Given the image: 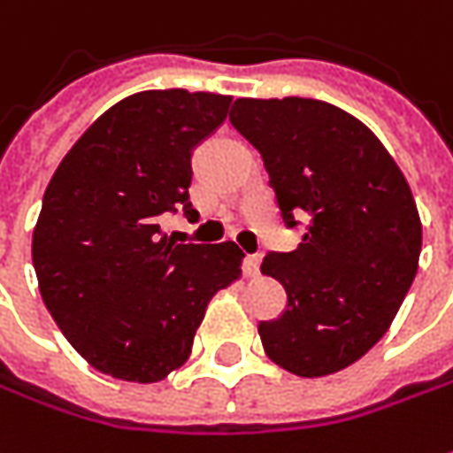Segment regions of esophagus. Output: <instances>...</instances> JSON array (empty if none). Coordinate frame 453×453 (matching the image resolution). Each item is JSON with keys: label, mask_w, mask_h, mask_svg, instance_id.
Wrapping results in <instances>:
<instances>
[{"label": "esophagus", "mask_w": 453, "mask_h": 453, "mask_svg": "<svg viewBox=\"0 0 453 453\" xmlns=\"http://www.w3.org/2000/svg\"><path fill=\"white\" fill-rule=\"evenodd\" d=\"M242 273L248 275V278H257V273H260V257L257 256L242 257Z\"/></svg>", "instance_id": "obj_1"}]
</instances>
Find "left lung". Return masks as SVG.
<instances>
[{
    "label": "left lung",
    "instance_id": "8db88e82",
    "mask_svg": "<svg viewBox=\"0 0 453 453\" xmlns=\"http://www.w3.org/2000/svg\"><path fill=\"white\" fill-rule=\"evenodd\" d=\"M230 122L260 152L286 227L305 223L296 250L263 257L288 296L257 323L263 349L303 379L351 366L388 331L418 268L411 188L381 140L328 102L242 97Z\"/></svg>",
    "mask_w": 453,
    "mask_h": 453
}]
</instances>
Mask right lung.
Masks as SVG:
<instances>
[{
    "label": "right lung",
    "instance_id": "right-lung-1",
    "mask_svg": "<svg viewBox=\"0 0 453 453\" xmlns=\"http://www.w3.org/2000/svg\"><path fill=\"white\" fill-rule=\"evenodd\" d=\"M233 97L150 89L110 107L50 180L32 263L42 301L87 364L163 381L193 351L205 308L241 275L235 242H173L160 218L193 211V150Z\"/></svg>",
    "mask_w": 453,
    "mask_h": 453
}]
</instances>
